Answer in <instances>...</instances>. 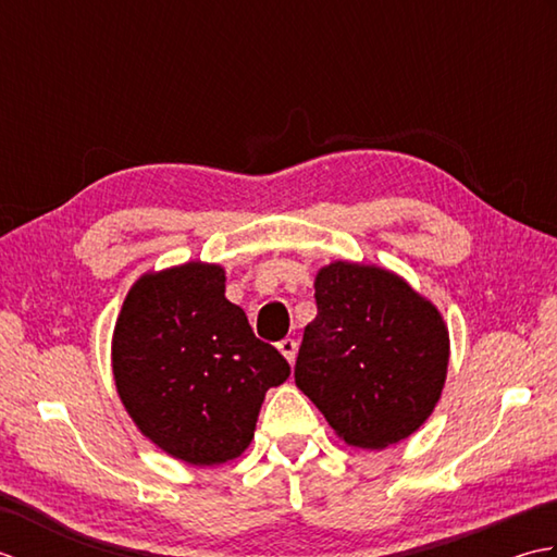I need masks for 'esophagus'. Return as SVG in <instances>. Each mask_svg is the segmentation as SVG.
Masks as SVG:
<instances>
[{"instance_id":"1","label":"esophagus","mask_w":557,"mask_h":557,"mask_svg":"<svg viewBox=\"0 0 557 557\" xmlns=\"http://www.w3.org/2000/svg\"><path fill=\"white\" fill-rule=\"evenodd\" d=\"M277 349H280L282 357H285L289 363H294V359H297V349H299V345H297V339L285 337L282 342H277Z\"/></svg>"}]
</instances>
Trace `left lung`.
<instances>
[{"instance_id": "left-lung-1", "label": "left lung", "mask_w": 557, "mask_h": 557, "mask_svg": "<svg viewBox=\"0 0 557 557\" xmlns=\"http://www.w3.org/2000/svg\"><path fill=\"white\" fill-rule=\"evenodd\" d=\"M294 381L339 437L387 447L411 435L441 399L449 339L431 301L395 272L330 263L315 275Z\"/></svg>"}]
</instances>
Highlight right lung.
<instances>
[{"label": "right lung", "instance_id": "obj_1", "mask_svg": "<svg viewBox=\"0 0 557 557\" xmlns=\"http://www.w3.org/2000/svg\"><path fill=\"white\" fill-rule=\"evenodd\" d=\"M112 371L146 437L188 465L239 457L270 387L289 377L224 297L220 265L186 263L140 277L116 318Z\"/></svg>", "mask_w": 557, "mask_h": 557}]
</instances>
